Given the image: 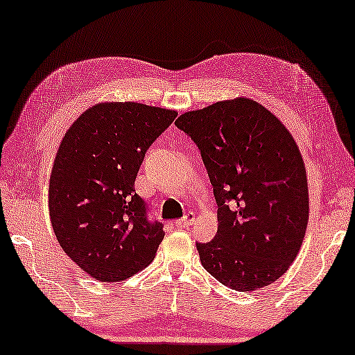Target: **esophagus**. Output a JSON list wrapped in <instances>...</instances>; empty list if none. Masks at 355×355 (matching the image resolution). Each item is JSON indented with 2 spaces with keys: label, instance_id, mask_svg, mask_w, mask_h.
<instances>
[{
  "label": "esophagus",
  "instance_id": "34e87169",
  "mask_svg": "<svg viewBox=\"0 0 355 355\" xmlns=\"http://www.w3.org/2000/svg\"><path fill=\"white\" fill-rule=\"evenodd\" d=\"M194 221H196V214H194V212H189V214L185 215L184 218L178 220V221L175 223V226L179 227V229H184V227H189V226H191V224H194Z\"/></svg>",
  "mask_w": 355,
  "mask_h": 355
}]
</instances>
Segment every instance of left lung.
<instances>
[{"label": "left lung", "mask_w": 355, "mask_h": 355, "mask_svg": "<svg viewBox=\"0 0 355 355\" xmlns=\"http://www.w3.org/2000/svg\"><path fill=\"white\" fill-rule=\"evenodd\" d=\"M200 149L218 205V230L196 244L205 270L239 292L268 286L295 261L309 221L306 166L277 116L248 98L180 114Z\"/></svg>", "instance_id": "8db88e82"}]
</instances>
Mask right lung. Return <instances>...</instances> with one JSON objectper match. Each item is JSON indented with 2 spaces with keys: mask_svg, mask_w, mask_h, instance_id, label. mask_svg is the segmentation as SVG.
Instances as JSON below:
<instances>
[{
  "mask_svg": "<svg viewBox=\"0 0 355 355\" xmlns=\"http://www.w3.org/2000/svg\"><path fill=\"white\" fill-rule=\"evenodd\" d=\"M175 110L102 102L67 129L49 178V217L58 244L99 282L141 271L164 239L146 217L135 178L146 150L171 125Z\"/></svg>",
  "mask_w": 355,
  "mask_h": 355,
  "instance_id": "right-lung-1",
  "label": "right lung"
}]
</instances>
